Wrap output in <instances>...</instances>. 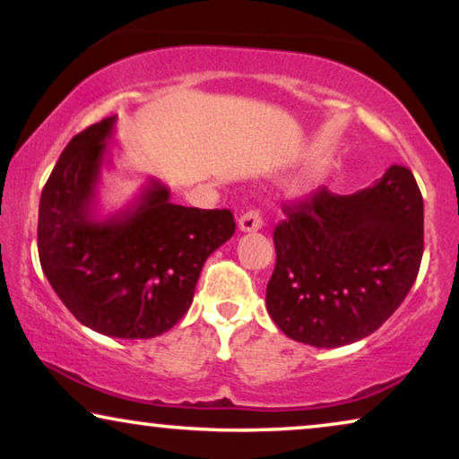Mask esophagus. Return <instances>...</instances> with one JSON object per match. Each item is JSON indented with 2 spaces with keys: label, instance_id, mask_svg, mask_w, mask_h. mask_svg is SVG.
Masks as SVG:
<instances>
[{
  "label": "esophagus",
  "instance_id": "esophagus-1",
  "mask_svg": "<svg viewBox=\"0 0 459 459\" xmlns=\"http://www.w3.org/2000/svg\"><path fill=\"white\" fill-rule=\"evenodd\" d=\"M238 225H240V231H256V230L263 228V219L256 211H247L240 217Z\"/></svg>",
  "mask_w": 459,
  "mask_h": 459
}]
</instances>
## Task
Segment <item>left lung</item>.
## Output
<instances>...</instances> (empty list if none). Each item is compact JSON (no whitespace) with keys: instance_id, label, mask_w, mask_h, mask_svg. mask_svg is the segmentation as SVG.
Wrapping results in <instances>:
<instances>
[{"instance_id":"8db88e82","label":"left lung","mask_w":459,"mask_h":459,"mask_svg":"<svg viewBox=\"0 0 459 459\" xmlns=\"http://www.w3.org/2000/svg\"><path fill=\"white\" fill-rule=\"evenodd\" d=\"M275 225L267 311L292 341L344 347L403 303L424 253V203L410 169L393 165L366 190H319Z\"/></svg>"}]
</instances>
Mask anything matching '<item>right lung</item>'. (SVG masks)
<instances>
[{
  "mask_svg": "<svg viewBox=\"0 0 459 459\" xmlns=\"http://www.w3.org/2000/svg\"><path fill=\"white\" fill-rule=\"evenodd\" d=\"M117 117L74 135L39 203L41 269L66 309L112 338H152L190 309L209 255L230 240L228 209H190L150 179L125 209L98 215L102 169L110 167Z\"/></svg>",
  "mask_w": 459,
  "mask_h": 459,
  "instance_id": "add662e5",
  "label": "right lung"
}]
</instances>
